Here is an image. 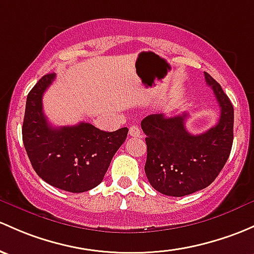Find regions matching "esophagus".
<instances>
[{
  "instance_id": "1",
  "label": "esophagus",
  "mask_w": 254,
  "mask_h": 254,
  "mask_svg": "<svg viewBox=\"0 0 254 254\" xmlns=\"http://www.w3.org/2000/svg\"><path fill=\"white\" fill-rule=\"evenodd\" d=\"M129 135L132 136V137H138V136L141 135L140 127H136V125H131L129 129Z\"/></svg>"
}]
</instances>
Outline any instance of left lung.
<instances>
[{"label": "left lung", "mask_w": 254, "mask_h": 254, "mask_svg": "<svg viewBox=\"0 0 254 254\" xmlns=\"http://www.w3.org/2000/svg\"><path fill=\"white\" fill-rule=\"evenodd\" d=\"M220 107L217 125L199 135L186 130L188 113L167 118L151 114L141 122L146 135L145 173L152 188L181 197L209 186L230 156L234 141V107L220 85L204 71Z\"/></svg>", "instance_id": "8db88e82"}]
</instances>
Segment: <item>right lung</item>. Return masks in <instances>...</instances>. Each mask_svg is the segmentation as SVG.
<instances>
[{
	"label": "right lung",
	"instance_id": "add662e5",
	"mask_svg": "<svg viewBox=\"0 0 254 254\" xmlns=\"http://www.w3.org/2000/svg\"><path fill=\"white\" fill-rule=\"evenodd\" d=\"M56 78L46 74L26 97L23 142L36 174L61 190L80 193L96 188L127 136V127L102 131L90 123L53 127L42 109V96Z\"/></svg>",
	"mask_w": 254,
	"mask_h": 254
}]
</instances>
